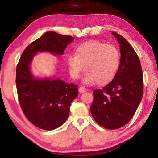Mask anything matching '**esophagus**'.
Wrapping results in <instances>:
<instances>
[{
  "instance_id": "1",
  "label": "esophagus",
  "mask_w": 158,
  "mask_h": 158,
  "mask_svg": "<svg viewBox=\"0 0 158 158\" xmlns=\"http://www.w3.org/2000/svg\"><path fill=\"white\" fill-rule=\"evenodd\" d=\"M79 92H81V93H84V92L87 91V89H86L84 86H81V87H80L79 88Z\"/></svg>"
}]
</instances>
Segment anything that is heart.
Wrapping results in <instances>:
<instances>
[{"instance_id":"heart-1","label":"heart","mask_w":158,"mask_h":158,"mask_svg":"<svg viewBox=\"0 0 158 158\" xmlns=\"http://www.w3.org/2000/svg\"><path fill=\"white\" fill-rule=\"evenodd\" d=\"M67 61L70 76L74 79L79 78L85 65V83L92 84L97 81L98 84H105L116 75L120 57L114 46L92 40L79 45L75 54L69 55Z\"/></svg>"}]
</instances>
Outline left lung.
Wrapping results in <instances>:
<instances>
[{
	"label": "left lung",
	"mask_w": 158,
	"mask_h": 158,
	"mask_svg": "<svg viewBox=\"0 0 158 158\" xmlns=\"http://www.w3.org/2000/svg\"><path fill=\"white\" fill-rule=\"evenodd\" d=\"M120 44V62L109 84L93 92V118L107 129H117L130 121L143 95V74L138 55L129 43L112 32Z\"/></svg>",
	"instance_id": "left-lung-1"
}]
</instances>
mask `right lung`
Returning a JSON list of instances; mask_svg holds the SVG:
<instances>
[{
	"mask_svg": "<svg viewBox=\"0 0 158 158\" xmlns=\"http://www.w3.org/2000/svg\"><path fill=\"white\" fill-rule=\"evenodd\" d=\"M72 36L53 31L33 41L23 51L16 66V88L18 101L26 118L40 129L51 130L65 123L72 101L78 95V86L67 84L59 79H34L29 66L37 52L48 51L61 55Z\"/></svg>",
	"mask_w": 158,
	"mask_h": 158,
	"instance_id": "add662e5",
	"label": "right lung"
}]
</instances>
